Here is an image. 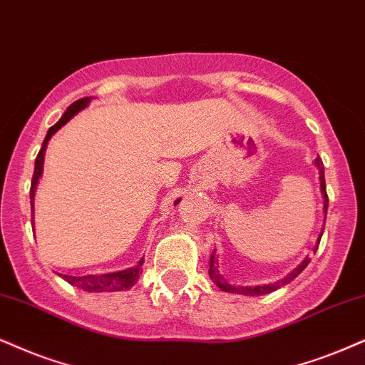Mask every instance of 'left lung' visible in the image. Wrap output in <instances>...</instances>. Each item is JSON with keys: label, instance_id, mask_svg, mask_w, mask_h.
Wrapping results in <instances>:
<instances>
[{"label": "left lung", "instance_id": "8db88e82", "mask_svg": "<svg viewBox=\"0 0 365 365\" xmlns=\"http://www.w3.org/2000/svg\"><path fill=\"white\" fill-rule=\"evenodd\" d=\"M314 165H317V169L320 170V190H322V195H323V211H325V218H327V210H328V196H327V186H325V168H323V162L320 157H317L314 159ZM322 235L323 232L320 233V237H318L317 240V245H314V252L318 250V245H320V240H322ZM312 262V259L307 257L301 262L298 267L294 269V271L287 274V276L284 279H281V281L274 282V284H265V286H233L230 284V282L225 279L222 274H220L218 271V260H215V252L211 254V259H210V277L211 281L217 284L220 289L225 291V292H237V294H245V296H260V294H269V292L276 291L279 289L281 286H286L289 284V282L292 281L294 277H298L301 272L307 269V265Z\"/></svg>", "mask_w": 365, "mask_h": 365}]
</instances>
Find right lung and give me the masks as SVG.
Returning <instances> with one entry per match:
<instances>
[{"mask_svg": "<svg viewBox=\"0 0 365 365\" xmlns=\"http://www.w3.org/2000/svg\"><path fill=\"white\" fill-rule=\"evenodd\" d=\"M91 98H81V100L74 101L73 105L66 110V113L61 116V120L57 121L53 127L48 128L47 135H45V140L42 143V148H40L37 159H35V169H34V178H31V186H30V205H31V222H34V197L35 191H37V182L42 175L43 170V155L45 148H47V143L51 140V137L57 132L58 128L64 127V125L69 121L76 113H79L81 110L88 106V103ZM181 200H175L174 205H178ZM143 264V259L138 262L135 267L125 269V271L118 272H110V274H101V276H66V274H58L62 279H66L69 284H73L79 289L88 291V292H105V291H125L130 289L135 282L138 281V274H140V267Z\"/></svg>", "mask_w": 365, "mask_h": 365, "instance_id": "obj_1", "label": "right lung"}]
</instances>
